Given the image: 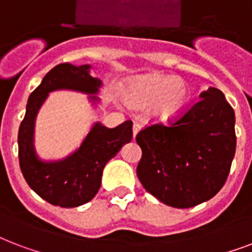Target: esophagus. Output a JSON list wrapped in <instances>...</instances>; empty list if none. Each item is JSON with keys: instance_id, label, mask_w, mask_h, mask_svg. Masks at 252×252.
I'll return each mask as SVG.
<instances>
[{"instance_id": "esophagus-1", "label": "esophagus", "mask_w": 252, "mask_h": 252, "mask_svg": "<svg viewBox=\"0 0 252 252\" xmlns=\"http://www.w3.org/2000/svg\"><path fill=\"white\" fill-rule=\"evenodd\" d=\"M142 128V126H140V124H138V122H135V124L132 125V136L135 138L136 134L139 132V130Z\"/></svg>"}]
</instances>
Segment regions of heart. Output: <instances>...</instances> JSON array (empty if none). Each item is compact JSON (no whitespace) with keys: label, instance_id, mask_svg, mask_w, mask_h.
I'll return each mask as SVG.
<instances>
[{"label":"heart","instance_id":"heart-1","mask_svg":"<svg viewBox=\"0 0 252 252\" xmlns=\"http://www.w3.org/2000/svg\"><path fill=\"white\" fill-rule=\"evenodd\" d=\"M124 98L134 109H148L153 120L165 122L183 113L190 98L188 84L180 77L161 73L130 79L124 87Z\"/></svg>","mask_w":252,"mask_h":252}]
</instances>
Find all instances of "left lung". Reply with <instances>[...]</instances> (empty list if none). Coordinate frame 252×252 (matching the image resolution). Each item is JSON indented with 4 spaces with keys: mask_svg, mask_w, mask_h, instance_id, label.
<instances>
[{
    "mask_svg": "<svg viewBox=\"0 0 252 252\" xmlns=\"http://www.w3.org/2000/svg\"><path fill=\"white\" fill-rule=\"evenodd\" d=\"M196 104L168 126L150 125L136 135L142 159L138 179L148 193L179 209L217 194L235 155V114L217 88L202 92Z\"/></svg>",
    "mask_w": 252,
    "mask_h": 252,
    "instance_id": "left-lung-1",
    "label": "left lung"
}]
</instances>
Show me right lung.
Wrapping results in <instances>:
<instances>
[{
	"instance_id": "obj_1",
	"label": "right lung",
	"mask_w": 252,
	"mask_h": 252,
	"mask_svg": "<svg viewBox=\"0 0 252 252\" xmlns=\"http://www.w3.org/2000/svg\"><path fill=\"white\" fill-rule=\"evenodd\" d=\"M89 69V64L76 67L69 63L52 68L29 97L26 114L19 126V167L25 180L43 200L62 208H76L91 201L98 192L106 163L132 138L131 121H125L114 128L105 127L97 122L79 150L65 159L44 161L36 157L35 118L48 93L59 89H71L87 94L98 93L102 83L97 77H92ZM89 98L98 99L95 95Z\"/></svg>"
}]
</instances>
